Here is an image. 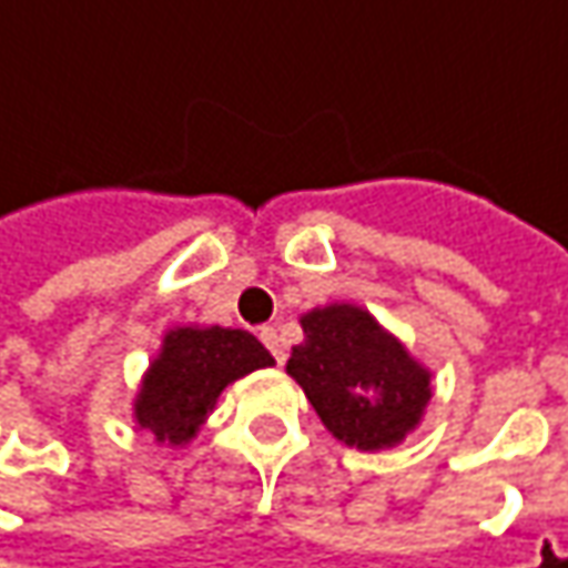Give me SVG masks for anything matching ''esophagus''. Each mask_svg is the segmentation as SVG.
Returning a JSON list of instances; mask_svg holds the SVG:
<instances>
[{
	"mask_svg": "<svg viewBox=\"0 0 568 568\" xmlns=\"http://www.w3.org/2000/svg\"><path fill=\"white\" fill-rule=\"evenodd\" d=\"M257 338H261V344H264V347L273 353V359H276V363L283 366V363H285V347H283V338H280V332H276L273 325H261V328H257Z\"/></svg>",
	"mask_w": 568,
	"mask_h": 568,
	"instance_id": "obj_1",
	"label": "esophagus"
}]
</instances>
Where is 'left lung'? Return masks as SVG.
Masks as SVG:
<instances>
[{"label": "left lung", "mask_w": 568, "mask_h": 568, "mask_svg": "<svg viewBox=\"0 0 568 568\" xmlns=\"http://www.w3.org/2000/svg\"><path fill=\"white\" fill-rule=\"evenodd\" d=\"M304 344L292 347L288 375L341 443L363 452L396 446L422 422L430 372L418 366L375 316L332 304L301 316Z\"/></svg>", "instance_id": "1"}]
</instances>
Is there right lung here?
<instances>
[{
    "mask_svg": "<svg viewBox=\"0 0 568 568\" xmlns=\"http://www.w3.org/2000/svg\"><path fill=\"white\" fill-rule=\"evenodd\" d=\"M264 366H273V356L252 332L221 325L174 328L144 375L134 418L160 443L184 446L196 436L230 381Z\"/></svg>",
    "mask_w": 568,
    "mask_h": 568,
    "instance_id": "1",
    "label": "right lung"
}]
</instances>
